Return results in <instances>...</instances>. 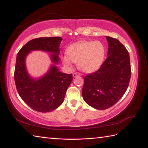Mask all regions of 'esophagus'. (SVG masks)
<instances>
[{"mask_svg":"<svg viewBox=\"0 0 148 148\" xmlns=\"http://www.w3.org/2000/svg\"><path fill=\"white\" fill-rule=\"evenodd\" d=\"M80 73H79V72H74L73 73V77H76V76H80Z\"/></svg>","mask_w":148,"mask_h":148,"instance_id":"obj_1","label":"esophagus"}]
</instances>
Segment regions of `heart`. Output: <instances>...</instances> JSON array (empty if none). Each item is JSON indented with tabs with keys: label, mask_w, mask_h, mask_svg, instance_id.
<instances>
[{
	"label": "heart",
	"mask_w": 148,
	"mask_h": 148,
	"mask_svg": "<svg viewBox=\"0 0 148 148\" xmlns=\"http://www.w3.org/2000/svg\"><path fill=\"white\" fill-rule=\"evenodd\" d=\"M64 56V63L71 66V60L78 64L80 70L85 72L96 71L104 61L106 49L100 41H84L71 45Z\"/></svg>",
	"instance_id": "obj_1"
}]
</instances>
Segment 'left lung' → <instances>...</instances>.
<instances>
[{"label": "left lung", "instance_id": "8db88e82", "mask_svg": "<svg viewBox=\"0 0 148 148\" xmlns=\"http://www.w3.org/2000/svg\"><path fill=\"white\" fill-rule=\"evenodd\" d=\"M108 57L99 70L86 74L82 96L89 106L106 110L113 106L128 88L131 76L129 52L118 40L106 36Z\"/></svg>", "mask_w": 148, "mask_h": 148}]
</instances>
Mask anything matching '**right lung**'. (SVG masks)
<instances>
[{"instance_id":"1","label":"right lung","mask_w":148,"mask_h":148,"mask_svg":"<svg viewBox=\"0 0 148 148\" xmlns=\"http://www.w3.org/2000/svg\"><path fill=\"white\" fill-rule=\"evenodd\" d=\"M61 37H42L32 39L21 47L17 55L14 79L17 91L23 101L36 111L49 112L57 108L64 101L65 94L72 81V74L59 72L52 65L48 73L38 79L27 74L25 59L31 50H44L51 55L52 61L59 62Z\"/></svg>"}]
</instances>
